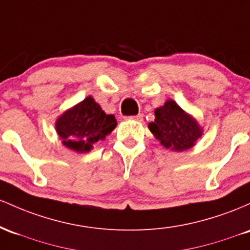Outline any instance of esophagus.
<instances>
[{
	"mask_svg": "<svg viewBox=\"0 0 250 250\" xmlns=\"http://www.w3.org/2000/svg\"><path fill=\"white\" fill-rule=\"evenodd\" d=\"M125 118H127V119L137 120V122H142V120H143V114H137V116H131V117H125Z\"/></svg>",
	"mask_w": 250,
	"mask_h": 250,
	"instance_id": "obj_1",
	"label": "esophagus"
}]
</instances>
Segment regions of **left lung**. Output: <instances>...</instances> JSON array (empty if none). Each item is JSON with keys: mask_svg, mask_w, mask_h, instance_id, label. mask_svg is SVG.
Here are the masks:
<instances>
[{"mask_svg": "<svg viewBox=\"0 0 250 250\" xmlns=\"http://www.w3.org/2000/svg\"><path fill=\"white\" fill-rule=\"evenodd\" d=\"M155 117V122L148 124V128L167 148L179 152L189 150L202 136L196 120L173 100H167L164 106L157 108Z\"/></svg>", "mask_w": 250, "mask_h": 250, "instance_id": "1", "label": "left lung"}]
</instances>
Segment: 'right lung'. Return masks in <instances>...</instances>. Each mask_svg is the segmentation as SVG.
Instances as JSON below:
<instances>
[{"instance_id":"right-lung-1","label":"right lung","mask_w":250,"mask_h":250,"mask_svg":"<svg viewBox=\"0 0 250 250\" xmlns=\"http://www.w3.org/2000/svg\"><path fill=\"white\" fill-rule=\"evenodd\" d=\"M116 125L113 114H106L92 97L64 112L55 124L63 144L77 152H87Z\"/></svg>"}]
</instances>
